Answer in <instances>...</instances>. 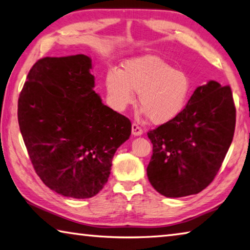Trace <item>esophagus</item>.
Wrapping results in <instances>:
<instances>
[{
    "label": "esophagus",
    "mask_w": 250,
    "mask_h": 250,
    "mask_svg": "<svg viewBox=\"0 0 250 250\" xmlns=\"http://www.w3.org/2000/svg\"><path fill=\"white\" fill-rule=\"evenodd\" d=\"M132 133L134 136H139V135L143 134V129L142 127H139V126L136 124V123H133L132 125Z\"/></svg>",
    "instance_id": "esophagus-1"
}]
</instances>
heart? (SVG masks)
<instances>
[{
	"label": "heart",
	"instance_id": "heart-1",
	"mask_svg": "<svg viewBox=\"0 0 250 250\" xmlns=\"http://www.w3.org/2000/svg\"><path fill=\"white\" fill-rule=\"evenodd\" d=\"M106 90L113 106L125 109L139 94V104L155 124L172 121L185 109L191 91L186 72L155 56L126 61L122 72L108 70Z\"/></svg>",
	"mask_w": 250,
	"mask_h": 250
}]
</instances>
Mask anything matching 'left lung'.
<instances>
[{
    "label": "left lung",
    "instance_id": "left-lung-1",
    "mask_svg": "<svg viewBox=\"0 0 250 250\" xmlns=\"http://www.w3.org/2000/svg\"><path fill=\"white\" fill-rule=\"evenodd\" d=\"M236 107L230 86L216 81L196 87L183 111L147 133L152 155L147 176L167 198L204 190L220 170L233 141Z\"/></svg>",
    "mask_w": 250,
    "mask_h": 250
}]
</instances>
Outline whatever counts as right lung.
Here are the masks:
<instances>
[{"mask_svg":"<svg viewBox=\"0 0 250 250\" xmlns=\"http://www.w3.org/2000/svg\"><path fill=\"white\" fill-rule=\"evenodd\" d=\"M91 68L84 55L39 59L17 105L35 171L49 189L74 199L92 198L103 189L114 154L132 133L128 118L93 91Z\"/></svg>","mask_w":250,"mask_h":250,"instance_id":"right-lung-1","label":"right lung"}]
</instances>
